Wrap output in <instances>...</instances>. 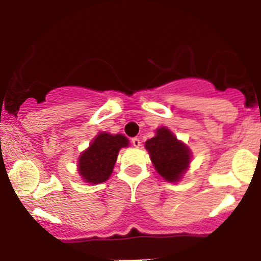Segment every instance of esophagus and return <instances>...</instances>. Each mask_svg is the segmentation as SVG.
Returning <instances> with one entry per match:
<instances>
[{
    "label": "esophagus",
    "instance_id": "obj_1",
    "mask_svg": "<svg viewBox=\"0 0 261 261\" xmlns=\"http://www.w3.org/2000/svg\"><path fill=\"white\" fill-rule=\"evenodd\" d=\"M131 142H133L134 147H136V148H139L140 146H141V142H140V139H137V137H134V139L131 140Z\"/></svg>",
    "mask_w": 261,
    "mask_h": 261
}]
</instances>
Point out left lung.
Listing matches in <instances>:
<instances>
[{
  "instance_id": "8db88e82",
  "label": "left lung",
  "mask_w": 261,
  "mask_h": 261,
  "mask_svg": "<svg viewBox=\"0 0 261 261\" xmlns=\"http://www.w3.org/2000/svg\"><path fill=\"white\" fill-rule=\"evenodd\" d=\"M157 173L167 182H179L192 161L191 148L166 126L156 128V135L145 142Z\"/></svg>"
}]
</instances>
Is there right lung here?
Returning a JSON list of instances; mask_svg holds the SVG:
<instances>
[{
	"instance_id": "add662e5",
	"label": "right lung",
	"mask_w": 261,
	"mask_h": 261,
	"mask_svg": "<svg viewBox=\"0 0 261 261\" xmlns=\"http://www.w3.org/2000/svg\"><path fill=\"white\" fill-rule=\"evenodd\" d=\"M128 144L127 137L121 134L99 133L78 159V173L83 182L99 185L108 181L113 173L119 151L127 147Z\"/></svg>"
}]
</instances>
